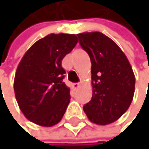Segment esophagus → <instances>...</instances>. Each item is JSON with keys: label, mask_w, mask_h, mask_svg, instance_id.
<instances>
[{"label": "esophagus", "mask_w": 149, "mask_h": 149, "mask_svg": "<svg viewBox=\"0 0 149 149\" xmlns=\"http://www.w3.org/2000/svg\"><path fill=\"white\" fill-rule=\"evenodd\" d=\"M73 86H74V88L76 89V88H78L80 87V83H74V84L73 85Z\"/></svg>", "instance_id": "esophagus-1"}]
</instances>
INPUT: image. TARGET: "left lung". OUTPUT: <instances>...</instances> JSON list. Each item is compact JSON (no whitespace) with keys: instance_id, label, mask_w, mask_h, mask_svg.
Returning <instances> with one entry per match:
<instances>
[{"instance_id":"left-lung-1","label":"left lung","mask_w":149,"mask_h":149,"mask_svg":"<svg viewBox=\"0 0 149 149\" xmlns=\"http://www.w3.org/2000/svg\"><path fill=\"white\" fill-rule=\"evenodd\" d=\"M91 61L92 97L83 109L98 125L118 120L131 105L135 77L125 54L112 39L99 31L77 34Z\"/></svg>"}]
</instances>
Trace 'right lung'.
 <instances>
[{
	"instance_id": "add662e5",
	"label": "right lung",
	"mask_w": 149,
	"mask_h": 149,
	"mask_svg": "<svg viewBox=\"0 0 149 149\" xmlns=\"http://www.w3.org/2000/svg\"><path fill=\"white\" fill-rule=\"evenodd\" d=\"M75 34L51 33L34 43L17 66L14 91L19 108L30 121L51 127L61 120L70 102L61 61L77 44Z\"/></svg>"
}]
</instances>
